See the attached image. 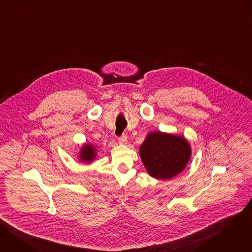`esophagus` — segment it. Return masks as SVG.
<instances>
[{"label":"esophagus","mask_w":252,"mask_h":252,"mask_svg":"<svg viewBox=\"0 0 252 252\" xmlns=\"http://www.w3.org/2000/svg\"><path fill=\"white\" fill-rule=\"evenodd\" d=\"M119 142L121 143V145H126L127 143V137L126 135H122L119 137Z\"/></svg>","instance_id":"34e87169"}]
</instances>
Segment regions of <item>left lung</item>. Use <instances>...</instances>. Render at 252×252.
I'll use <instances>...</instances> for the list:
<instances>
[{
    "instance_id": "1",
    "label": "left lung",
    "mask_w": 252,
    "mask_h": 252,
    "mask_svg": "<svg viewBox=\"0 0 252 252\" xmlns=\"http://www.w3.org/2000/svg\"><path fill=\"white\" fill-rule=\"evenodd\" d=\"M139 156L151 176L165 181L184 171L191 148L183 135L152 131L139 147Z\"/></svg>"
}]
</instances>
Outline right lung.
Wrapping results in <instances>:
<instances>
[{
  "label": "right lung",
  "instance_id": "obj_1",
  "mask_svg": "<svg viewBox=\"0 0 252 252\" xmlns=\"http://www.w3.org/2000/svg\"><path fill=\"white\" fill-rule=\"evenodd\" d=\"M96 153L97 151L93 145H91V143H85L79 153V159L85 163L92 162L95 158Z\"/></svg>",
  "mask_w": 252,
  "mask_h": 252
}]
</instances>
